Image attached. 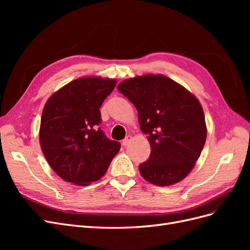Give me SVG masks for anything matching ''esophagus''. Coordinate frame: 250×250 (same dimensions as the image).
Masks as SVG:
<instances>
[{
    "label": "esophagus",
    "mask_w": 250,
    "mask_h": 250,
    "mask_svg": "<svg viewBox=\"0 0 250 250\" xmlns=\"http://www.w3.org/2000/svg\"><path fill=\"white\" fill-rule=\"evenodd\" d=\"M132 140V138L130 137V135H127V137L123 140V142H122V144H123V146H127L128 144L130 143V141Z\"/></svg>",
    "instance_id": "obj_1"
}]
</instances>
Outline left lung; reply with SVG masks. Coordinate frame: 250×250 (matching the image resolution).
<instances>
[{"label":"left lung","instance_id":"left-lung-1","mask_svg":"<svg viewBox=\"0 0 250 250\" xmlns=\"http://www.w3.org/2000/svg\"><path fill=\"white\" fill-rule=\"evenodd\" d=\"M118 90L138 110L141 130L151 153L140 165L141 175L158 187L183 180L194 168L207 140L199 101L163 75H145L121 82Z\"/></svg>","mask_w":250,"mask_h":250}]
</instances>
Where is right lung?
Masks as SVG:
<instances>
[{"label": "right lung", "instance_id": "right-lung-1", "mask_svg": "<svg viewBox=\"0 0 250 250\" xmlns=\"http://www.w3.org/2000/svg\"><path fill=\"white\" fill-rule=\"evenodd\" d=\"M115 79H76L52 95L44 105L40 130L42 153L67 183L85 186L106 173L121 148L99 127L100 107Z\"/></svg>", "mask_w": 250, "mask_h": 250}]
</instances>
